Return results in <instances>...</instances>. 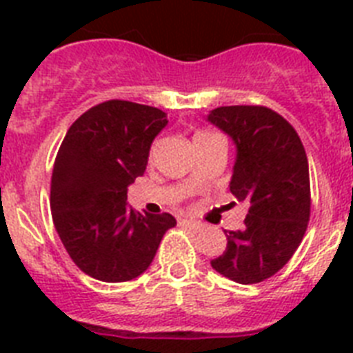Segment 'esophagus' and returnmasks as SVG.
<instances>
[{
  "label": "esophagus",
  "mask_w": 353,
  "mask_h": 353,
  "mask_svg": "<svg viewBox=\"0 0 353 353\" xmlns=\"http://www.w3.org/2000/svg\"><path fill=\"white\" fill-rule=\"evenodd\" d=\"M181 223H183V225L190 227V229H192V231H196V232L203 229V223H201V221L192 220V218H185V220H181Z\"/></svg>",
  "instance_id": "esophagus-1"
}]
</instances>
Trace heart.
<instances>
[{
    "instance_id": "obj_1",
    "label": "heart",
    "mask_w": 353,
    "mask_h": 353,
    "mask_svg": "<svg viewBox=\"0 0 353 353\" xmlns=\"http://www.w3.org/2000/svg\"><path fill=\"white\" fill-rule=\"evenodd\" d=\"M199 135H209V133H207V132H201V133H198L196 137H199Z\"/></svg>"
}]
</instances>
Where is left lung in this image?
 <instances>
[{
  "mask_svg": "<svg viewBox=\"0 0 353 353\" xmlns=\"http://www.w3.org/2000/svg\"><path fill=\"white\" fill-rule=\"evenodd\" d=\"M207 121L232 139L229 187L249 203L245 227L225 231L227 249L210 265L238 284H256L290 262L310 221V168L290 122L263 106H221Z\"/></svg>",
  "mask_w": 353,
  "mask_h": 353,
  "instance_id": "obj_1",
  "label": "left lung"
}]
</instances>
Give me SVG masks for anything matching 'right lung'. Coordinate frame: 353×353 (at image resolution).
Instances as JSON below:
<instances>
[{"mask_svg": "<svg viewBox=\"0 0 353 353\" xmlns=\"http://www.w3.org/2000/svg\"><path fill=\"white\" fill-rule=\"evenodd\" d=\"M168 124L157 108L108 101L80 115L65 133L51 179V212L65 251L85 274L126 282L150 268L176 218L126 205L143 176L150 146Z\"/></svg>", "mask_w": 353, "mask_h": 353, "instance_id": "1", "label": "right lung"}]
</instances>
